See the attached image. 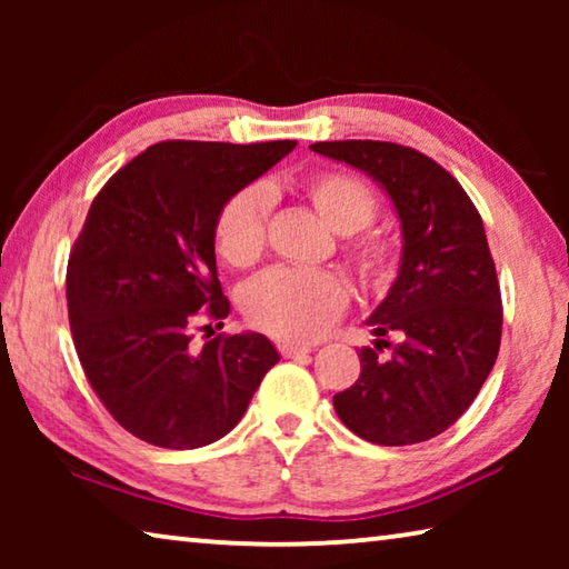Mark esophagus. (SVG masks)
Masks as SVG:
<instances>
[{
    "label": "esophagus",
    "mask_w": 569,
    "mask_h": 569,
    "mask_svg": "<svg viewBox=\"0 0 569 569\" xmlns=\"http://www.w3.org/2000/svg\"><path fill=\"white\" fill-rule=\"evenodd\" d=\"M278 351H281L283 359H301V356L311 353L308 346H296V343H278Z\"/></svg>",
    "instance_id": "obj_1"
}]
</instances>
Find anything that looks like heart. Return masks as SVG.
<instances>
[{
  "instance_id": "1",
  "label": "heart",
  "mask_w": 569,
  "mask_h": 569,
  "mask_svg": "<svg viewBox=\"0 0 569 569\" xmlns=\"http://www.w3.org/2000/svg\"><path fill=\"white\" fill-rule=\"evenodd\" d=\"M303 196L326 226L346 240L343 253L371 291L389 288L399 271V246L389 233L366 230L379 213V198L361 178L323 170L303 180ZM273 196L261 182L240 188L218 210L213 240L228 266L248 268L263 256ZM349 303V288L333 271L271 268L240 291V311L253 329L281 341H313Z\"/></svg>"
}]
</instances>
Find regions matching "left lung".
I'll use <instances>...</instances> for the list:
<instances>
[{"mask_svg": "<svg viewBox=\"0 0 569 569\" xmlns=\"http://www.w3.org/2000/svg\"><path fill=\"white\" fill-rule=\"evenodd\" d=\"M311 150L377 180L403 238L397 281L366 321L381 339L359 351V379L336 393L333 409L371 445H419L469 409L497 361L502 293L485 223L457 178L419 150L381 140ZM387 332L397 345L382 341ZM381 342L392 349L389 360L378 359Z\"/></svg>", "mask_w": 569, "mask_h": 569, "instance_id": "obj_1", "label": "left lung"}]
</instances>
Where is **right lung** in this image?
Wrapping results in <instances>:
<instances>
[{
    "label": "right lung",
    "instance_id": "add662e5",
    "mask_svg": "<svg viewBox=\"0 0 569 569\" xmlns=\"http://www.w3.org/2000/svg\"><path fill=\"white\" fill-rule=\"evenodd\" d=\"M293 148L166 140L94 196L67 263V311L84 377L132 437L162 449L213 445L281 359L263 333H218L200 351L190 341L230 313L218 210Z\"/></svg>",
    "mask_w": 569,
    "mask_h": 569
}]
</instances>
